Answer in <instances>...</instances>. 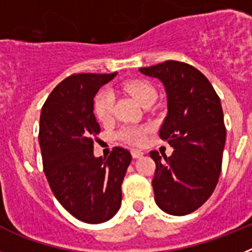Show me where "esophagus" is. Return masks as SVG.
<instances>
[{
  "label": "esophagus",
  "mask_w": 252,
  "mask_h": 252,
  "mask_svg": "<svg viewBox=\"0 0 252 252\" xmlns=\"http://www.w3.org/2000/svg\"><path fill=\"white\" fill-rule=\"evenodd\" d=\"M131 154H132L133 159H139V158H141L142 155H144V153H142L141 150H132Z\"/></svg>",
  "instance_id": "1"
}]
</instances>
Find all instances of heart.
<instances>
[{"instance_id":"1","label":"heart","mask_w":252,"mask_h":252,"mask_svg":"<svg viewBox=\"0 0 252 252\" xmlns=\"http://www.w3.org/2000/svg\"><path fill=\"white\" fill-rule=\"evenodd\" d=\"M122 87H124V90L127 93H130L140 104H144L146 101H149V99L155 98V95H157L155 88H154L150 83H148V82L145 81H140V79L126 82ZM112 107L113 98L112 94H111L110 92L101 91L98 94L95 95L93 110H94V115L98 121H110L111 117H112ZM146 132H148V127H144V126H135V125H127V126H124V127L119 131V137L122 141L127 142L130 145L140 146L145 142Z\"/></svg>"}]
</instances>
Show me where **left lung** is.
<instances>
[{
  "mask_svg": "<svg viewBox=\"0 0 252 252\" xmlns=\"http://www.w3.org/2000/svg\"><path fill=\"white\" fill-rule=\"evenodd\" d=\"M165 88L168 113L159 135L174 149L170 157L150 151L158 207L168 215L194 212L211 197L221 174L226 127L221 101L212 84L189 64L166 60L140 68Z\"/></svg>",
  "mask_w": 252,
  "mask_h": 252,
  "instance_id": "obj_1",
  "label": "left lung"
}]
</instances>
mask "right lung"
Wrapping results in <instances>:
<instances>
[{
  "mask_svg": "<svg viewBox=\"0 0 252 252\" xmlns=\"http://www.w3.org/2000/svg\"><path fill=\"white\" fill-rule=\"evenodd\" d=\"M112 74L82 73L55 87L40 115L39 144L44 173L55 198L86 223L108 221L121 207V184L131 162L130 151L113 148L95 158L93 141L101 127L93 113L94 97Z\"/></svg>",
  "mask_w": 252,
  "mask_h": 252,
  "instance_id": "add662e5",
  "label": "right lung"
}]
</instances>
